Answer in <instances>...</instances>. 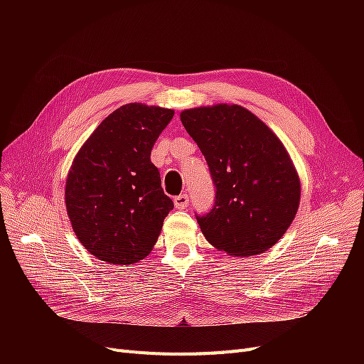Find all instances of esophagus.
I'll use <instances>...</instances> for the list:
<instances>
[{"instance_id": "1", "label": "esophagus", "mask_w": 364, "mask_h": 364, "mask_svg": "<svg viewBox=\"0 0 364 364\" xmlns=\"http://www.w3.org/2000/svg\"><path fill=\"white\" fill-rule=\"evenodd\" d=\"M188 196L187 195H180V196H176L174 198V205L177 209H186L188 206Z\"/></svg>"}]
</instances>
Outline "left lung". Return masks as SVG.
I'll return each mask as SVG.
<instances>
[{"instance_id":"left-lung-1","label":"left lung","mask_w":364,"mask_h":364,"mask_svg":"<svg viewBox=\"0 0 364 364\" xmlns=\"http://www.w3.org/2000/svg\"><path fill=\"white\" fill-rule=\"evenodd\" d=\"M180 119L215 187L211 211L196 214L208 242L230 255L269 250L299 205L301 186L288 151L269 127L237 105L188 109Z\"/></svg>"}]
</instances>
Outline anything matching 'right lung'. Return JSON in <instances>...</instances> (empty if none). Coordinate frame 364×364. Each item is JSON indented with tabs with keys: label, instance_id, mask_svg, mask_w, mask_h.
<instances>
[{
	"label": "right lung",
	"instance_id": "obj_1",
	"mask_svg": "<svg viewBox=\"0 0 364 364\" xmlns=\"http://www.w3.org/2000/svg\"><path fill=\"white\" fill-rule=\"evenodd\" d=\"M174 110L141 103L121 106L95 128L66 180V209L85 250L127 265L151 251L174 208L150 161Z\"/></svg>",
	"mask_w": 364,
	"mask_h": 364
}]
</instances>
